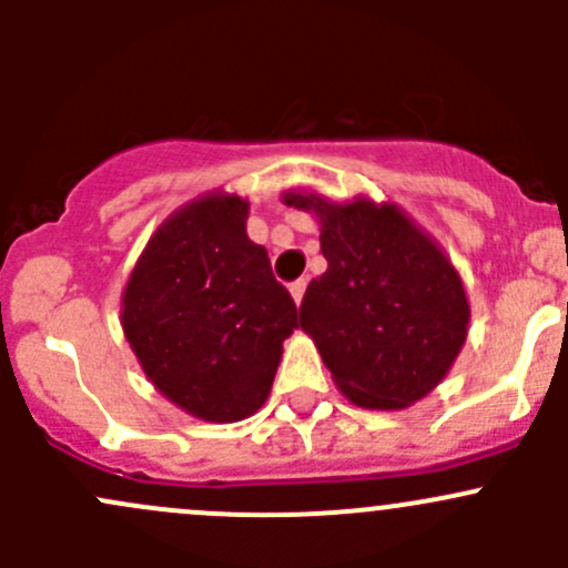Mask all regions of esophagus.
Returning a JSON list of instances; mask_svg holds the SVG:
<instances>
[{"label":"esophagus","mask_w":568,"mask_h":568,"mask_svg":"<svg viewBox=\"0 0 568 568\" xmlns=\"http://www.w3.org/2000/svg\"><path fill=\"white\" fill-rule=\"evenodd\" d=\"M305 288H307V280H296V283H291V285H288V291H291V300H294L296 305H300V302H302V296H305Z\"/></svg>","instance_id":"esophagus-1"}]
</instances>
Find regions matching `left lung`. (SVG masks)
<instances>
[{
	"label": "left lung",
	"instance_id": "obj_1",
	"mask_svg": "<svg viewBox=\"0 0 568 568\" xmlns=\"http://www.w3.org/2000/svg\"><path fill=\"white\" fill-rule=\"evenodd\" d=\"M291 209L318 222L326 272L300 305L337 390L363 409L395 412L448 376L469 326L462 274L400 205L359 197L332 203L291 189Z\"/></svg>",
	"mask_w": 568,
	"mask_h": 568
}]
</instances>
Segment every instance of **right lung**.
<instances>
[{
    "label": "right lung",
    "instance_id": "add662e5",
    "mask_svg": "<svg viewBox=\"0 0 568 568\" xmlns=\"http://www.w3.org/2000/svg\"><path fill=\"white\" fill-rule=\"evenodd\" d=\"M250 200L194 197L148 239L120 296V326L148 382L205 423L266 404L296 305L247 236Z\"/></svg>",
    "mask_w": 568,
    "mask_h": 568
}]
</instances>
